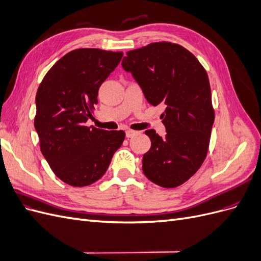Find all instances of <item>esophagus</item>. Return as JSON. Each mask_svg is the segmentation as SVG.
Masks as SVG:
<instances>
[{"label": "esophagus", "mask_w": 261, "mask_h": 261, "mask_svg": "<svg viewBox=\"0 0 261 261\" xmlns=\"http://www.w3.org/2000/svg\"><path fill=\"white\" fill-rule=\"evenodd\" d=\"M137 134H138V132H135V130H132V129H129V130L126 132V137H127V138H133L134 136H136Z\"/></svg>", "instance_id": "1"}]
</instances>
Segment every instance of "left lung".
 Here are the masks:
<instances>
[{"instance_id":"1","label":"left lung","mask_w":261,"mask_h":261,"mask_svg":"<svg viewBox=\"0 0 261 261\" xmlns=\"http://www.w3.org/2000/svg\"><path fill=\"white\" fill-rule=\"evenodd\" d=\"M122 66L132 73L147 101L163 106L160 137L145 132L151 147L143 158V172L164 188L184 184L206 159L215 122L211 89L206 69L184 46L168 41L153 42L126 53Z\"/></svg>"}]
</instances>
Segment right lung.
I'll return each instance as SVG.
<instances>
[{
  "label": "right lung",
  "mask_w": 261,
  "mask_h": 261,
  "mask_svg": "<svg viewBox=\"0 0 261 261\" xmlns=\"http://www.w3.org/2000/svg\"><path fill=\"white\" fill-rule=\"evenodd\" d=\"M123 52L83 48L68 52L45 74L36 94L35 127L40 150L64 183L83 187L103 176L123 144V130H105L86 122L98 91Z\"/></svg>",
  "instance_id": "add662e5"
}]
</instances>
